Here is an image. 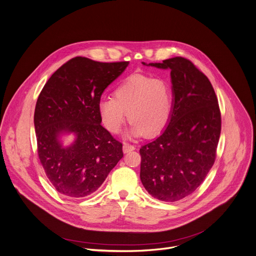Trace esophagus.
<instances>
[{"mask_svg":"<svg viewBox=\"0 0 256 256\" xmlns=\"http://www.w3.org/2000/svg\"><path fill=\"white\" fill-rule=\"evenodd\" d=\"M134 149H135L134 145H131V144H128V143L123 144V152L124 153H128L130 151H133Z\"/></svg>","mask_w":256,"mask_h":256,"instance_id":"34e87169","label":"esophagus"}]
</instances>
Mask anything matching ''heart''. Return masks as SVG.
Listing matches in <instances>:
<instances>
[{
    "label": "heart",
    "mask_w": 256,
    "mask_h": 256,
    "mask_svg": "<svg viewBox=\"0 0 256 256\" xmlns=\"http://www.w3.org/2000/svg\"><path fill=\"white\" fill-rule=\"evenodd\" d=\"M172 108L166 82L149 76L127 78L115 90L114 98H102L98 106L102 122L112 133L119 132L128 117L130 137L160 133L168 123Z\"/></svg>",
    "instance_id": "obj_1"
}]
</instances>
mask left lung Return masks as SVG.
<instances>
[{"instance_id": "left-lung-1", "label": "left lung", "mask_w": 256, "mask_h": 256, "mask_svg": "<svg viewBox=\"0 0 256 256\" xmlns=\"http://www.w3.org/2000/svg\"><path fill=\"white\" fill-rule=\"evenodd\" d=\"M146 66L170 70L172 108L162 134L140 148V180L153 198L176 202L200 186L215 162L218 100L209 78L186 58Z\"/></svg>"}]
</instances>
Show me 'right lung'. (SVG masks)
<instances>
[{"label":"right lung","mask_w":256,"mask_h":256,"mask_svg":"<svg viewBox=\"0 0 256 256\" xmlns=\"http://www.w3.org/2000/svg\"><path fill=\"white\" fill-rule=\"evenodd\" d=\"M128 62H98L74 58L42 88L34 113L38 156L47 178L70 198L94 192L123 158L122 143L100 125L98 102ZM74 141L64 146L63 137Z\"/></svg>","instance_id":"1"}]
</instances>
